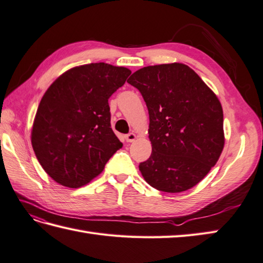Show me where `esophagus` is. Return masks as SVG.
Returning <instances> with one entry per match:
<instances>
[{
	"mask_svg": "<svg viewBox=\"0 0 263 263\" xmlns=\"http://www.w3.org/2000/svg\"><path fill=\"white\" fill-rule=\"evenodd\" d=\"M136 138H137V136H136L135 133H129V134H127V135L125 136V139H126V141H127L128 143L134 142Z\"/></svg>",
	"mask_w": 263,
	"mask_h": 263,
	"instance_id": "obj_1",
	"label": "esophagus"
}]
</instances>
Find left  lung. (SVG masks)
Wrapping results in <instances>:
<instances>
[{"label": "left lung", "mask_w": 263, "mask_h": 263, "mask_svg": "<svg viewBox=\"0 0 263 263\" xmlns=\"http://www.w3.org/2000/svg\"><path fill=\"white\" fill-rule=\"evenodd\" d=\"M127 82L142 93L149 115L152 154L139 164L143 178L170 194L191 189L224 148L223 108L217 96L181 63L143 67Z\"/></svg>", "instance_id": "left-lung-1"}]
</instances>
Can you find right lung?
<instances>
[{
  "instance_id": "right-lung-1",
  "label": "right lung",
  "mask_w": 263,
  "mask_h": 263,
  "mask_svg": "<svg viewBox=\"0 0 263 263\" xmlns=\"http://www.w3.org/2000/svg\"><path fill=\"white\" fill-rule=\"evenodd\" d=\"M130 69L91 63L68 69L45 92L34 117L31 144L48 176L80 188L99 176L122 143L110 124L108 99Z\"/></svg>"
}]
</instances>
